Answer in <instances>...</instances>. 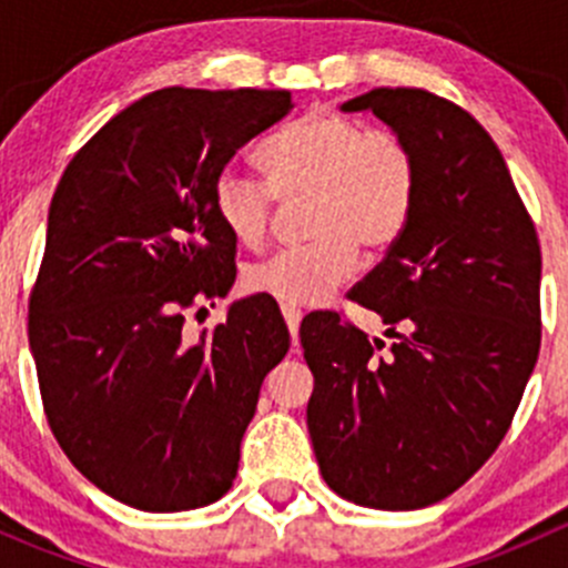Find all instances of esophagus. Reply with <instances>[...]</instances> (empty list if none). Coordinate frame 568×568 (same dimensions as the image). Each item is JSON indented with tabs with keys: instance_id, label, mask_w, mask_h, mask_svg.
<instances>
[{
	"instance_id": "esophagus-1",
	"label": "esophagus",
	"mask_w": 568,
	"mask_h": 568,
	"mask_svg": "<svg viewBox=\"0 0 568 568\" xmlns=\"http://www.w3.org/2000/svg\"><path fill=\"white\" fill-rule=\"evenodd\" d=\"M280 311H283L285 326H288L291 337H294V343H296V335H300V321H302V311H296V307H291V305H283V307H280Z\"/></svg>"
}]
</instances>
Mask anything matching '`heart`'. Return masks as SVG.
Masks as SVG:
<instances>
[{
	"label": "heart",
	"instance_id": "heart-1",
	"mask_svg": "<svg viewBox=\"0 0 568 568\" xmlns=\"http://www.w3.org/2000/svg\"><path fill=\"white\" fill-rule=\"evenodd\" d=\"M268 178L231 168L216 175L214 203L233 239L257 247L277 203L313 197L307 247L274 252L244 274L250 291L291 307L321 305L357 266V244L385 250L417 203V162L404 136L337 112H307L263 142Z\"/></svg>",
	"mask_w": 568,
	"mask_h": 568
}]
</instances>
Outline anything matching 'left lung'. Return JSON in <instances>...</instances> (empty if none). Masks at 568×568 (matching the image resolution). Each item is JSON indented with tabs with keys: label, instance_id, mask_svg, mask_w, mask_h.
<instances>
[{
	"label": "left lung",
	"instance_id": "left-lung-1",
	"mask_svg": "<svg viewBox=\"0 0 568 568\" xmlns=\"http://www.w3.org/2000/svg\"><path fill=\"white\" fill-rule=\"evenodd\" d=\"M371 109L417 162V203L385 261L348 294L393 337L324 313L302 324L313 371L307 432L332 491L412 511L454 495L497 450L541 346V250L484 125L420 88H376Z\"/></svg>",
	"mask_w": 568,
	"mask_h": 568
}]
</instances>
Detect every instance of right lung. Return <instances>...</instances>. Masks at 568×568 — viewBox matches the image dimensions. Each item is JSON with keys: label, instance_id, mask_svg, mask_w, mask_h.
I'll use <instances>...</instances> for the list:
<instances>
[{"label": "right lung", "instance_id": "add662e5", "mask_svg": "<svg viewBox=\"0 0 568 568\" xmlns=\"http://www.w3.org/2000/svg\"><path fill=\"white\" fill-rule=\"evenodd\" d=\"M294 109L288 90L164 88L71 159L30 294L45 420L73 467L140 511H189L233 486L263 376L288 329L255 296L189 341V311L236 280L216 175Z\"/></svg>", "mask_w": 568, "mask_h": 568}]
</instances>
